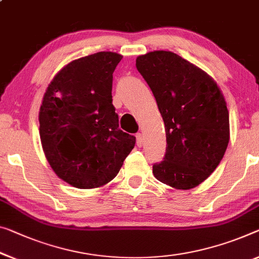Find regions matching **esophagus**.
<instances>
[{"label":"esophagus","mask_w":259,"mask_h":259,"mask_svg":"<svg viewBox=\"0 0 259 259\" xmlns=\"http://www.w3.org/2000/svg\"><path fill=\"white\" fill-rule=\"evenodd\" d=\"M143 142H145V139H143L142 133H138L137 134V145L139 147H141V146H143Z\"/></svg>","instance_id":"esophagus-1"}]
</instances>
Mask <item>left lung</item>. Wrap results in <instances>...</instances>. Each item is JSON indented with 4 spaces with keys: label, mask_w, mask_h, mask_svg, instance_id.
<instances>
[{
    "label": "left lung",
    "mask_w": 259,
    "mask_h": 259,
    "mask_svg": "<svg viewBox=\"0 0 259 259\" xmlns=\"http://www.w3.org/2000/svg\"><path fill=\"white\" fill-rule=\"evenodd\" d=\"M137 68L164 121V160L153 165L157 181L177 190L201 184L217 169L229 142V112L209 75L170 51L139 55Z\"/></svg>",
    "instance_id": "1"
}]
</instances>
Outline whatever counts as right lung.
Wrapping results in <instances>:
<instances>
[{
	"instance_id": "right-lung-1",
	"label": "right lung",
	"mask_w": 259,
	"mask_h": 259,
	"mask_svg": "<svg viewBox=\"0 0 259 259\" xmlns=\"http://www.w3.org/2000/svg\"><path fill=\"white\" fill-rule=\"evenodd\" d=\"M114 52L76 59L58 71L44 94L39 134L55 175L77 189L104 186L117 176L135 146L119 128L112 104Z\"/></svg>"
}]
</instances>
